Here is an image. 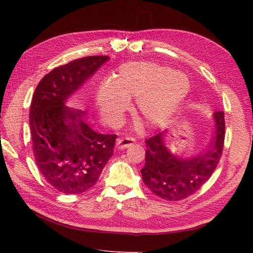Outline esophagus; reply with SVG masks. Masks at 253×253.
Returning <instances> with one entry per match:
<instances>
[{"mask_svg": "<svg viewBox=\"0 0 253 253\" xmlns=\"http://www.w3.org/2000/svg\"><path fill=\"white\" fill-rule=\"evenodd\" d=\"M136 142V140L134 138H132V137H125V138H119L117 139L116 141V147L117 150H125L126 148H128L129 145H132Z\"/></svg>", "mask_w": 253, "mask_h": 253, "instance_id": "esophagus-1", "label": "esophagus"}]
</instances>
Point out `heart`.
<instances>
[{
    "label": "heart",
    "instance_id": "b5f03b06",
    "mask_svg": "<svg viewBox=\"0 0 253 253\" xmlns=\"http://www.w3.org/2000/svg\"><path fill=\"white\" fill-rule=\"evenodd\" d=\"M189 90L187 76L170 66L151 61L127 62L117 68L112 81L99 85L96 104L106 124L117 126L129 108L128 98L136 97L137 115L157 126L173 116Z\"/></svg>",
    "mask_w": 253,
    "mask_h": 253
}]
</instances>
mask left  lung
I'll return each mask as SVG.
<instances>
[{
	"label": "left lung",
	"instance_id": "8db88e82",
	"mask_svg": "<svg viewBox=\"0 0 253 253\" xmlns=\"http://www.w3.org/2000/svg\"><path fill=\"white\" fill-rule=\"evenodd\" d=\"M214 136L209 150L183 157L171 152L164 133L145 140V164L142 180L153 193L167 201H180L200 190L215 170L225 139L224 112L213 114Z\"/></svg>",
	"mask_w": 253,
	"mask_h": 253
}]
</instances>
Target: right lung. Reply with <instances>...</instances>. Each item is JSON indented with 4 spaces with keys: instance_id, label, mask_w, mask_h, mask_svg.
<instances>
[{
    "instance_id": "add662e5",
    "label": "right lung",
    "mask_w": 253,
    "mask_h": 253,
    "mask_svg": "<svg viewBox=\"0 0 253 253\" xmlns=\"http://www.w3.org/2000/svg\"><path fill=\"white\" fill-rule=\"evenodd\" d=\"M90 56L56 67L38 84L29 112L33 150L39 171L64 194L85 192L113 155L117 135L96 133L70 98L106 61Z\"/></svg>"
}]
</instances>
